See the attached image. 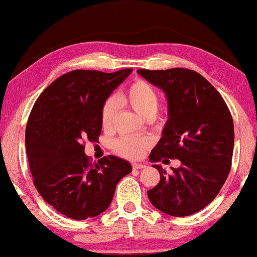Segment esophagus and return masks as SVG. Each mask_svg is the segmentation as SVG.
<instances>
[{
    "label": "esophagus",
    "mask_w": 257,
    "mask_h": 257,
    "mask_svg": "<svg viewBox=\"0 0 257 257\" xmlns=\"http://www.w3.org/2000/svg\"><path fill=\"white\" fill-rule=\"evenodd\" d=\"M143 168H146V165H143V164H133V169H136V170H138V169H143Z\"/></svg>",
    "instance_id": "1"
}]
</instances>
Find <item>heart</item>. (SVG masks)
Wrapping results in <instances>:
<instances>
[{
  "instance_id": "b5f03b06",
  "label": "heart",
  "mask_w": 257,
  "mask_h": 257,
  "mask_svg": "<svg viewBox=\"0 0 257 257\" xmlns=\"http://www.w3.org/2000/svg\"><path fill=\"white\" fill-rule=\"evenodd\" d=\"M119 100L127 103L141 117L147 114H155L158 107V93L147 81L138 79L126 88ZM115 101L107 100L101 108V124L103 128H109L115 114ZM148 146V141L138 137H124L115 143V149L119 155L128 158H139Z\"/></svg>"
}]
</instances>
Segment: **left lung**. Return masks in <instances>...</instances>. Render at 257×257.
<instances>
[{
    "label": "left lung",
    "mask_w": 257,
    "mask_h": 257,
    "mask_svg": "<svg viewBox=\"0 0 257 257\" xmlns=\"http://www.w3.org/2000/svg\"><path fill=\"white\" fill-rule=\"evenodd\" d=\"M160 88L168 103V119L151 163L179 159L181 166L166 174L159 165L160 182L148 191L152 205L173 217H186L204 209L221 190L231 168L233 121L226 102L212 84L187 69L138 70Z\"/></svg>",
    "instance_id": "1"
}]
</instances>
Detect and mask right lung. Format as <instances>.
Wrapping results in <instances>:
<instances>
[{
  "mask_svg": "<svg viewBox=\"0 0 257 257\" xmlns=\"http://www.w3.org/2000/svg\"><path fill=\"white\" fill-rule=\"evenodd\" d=\"M75 70L44 90L26 127V150L35 187L58 212L92 218L110 205L116 185L132 172L128 161L107 156L90 163L83 141L101 133V108L131 73Z\"/></svg>",
  "mask_w": 257,
  "mask_h": 257,
  "instance_id": "obj_1",
  "label": "right lung"
}]
</instances>
